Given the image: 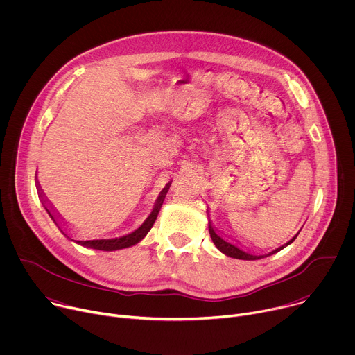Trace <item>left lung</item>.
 I'll use <instances>...</instances> for the list:
<instances>
[{
  "mask_svg": "<svg viewBox=\"0 0 355 355\" xmlns=\"http://www.w3.org/2000/svg\"><path fill=\"white\" fill-rule=\"evenodd\" d=\"M209 234H211V239H212L214 244L218 247L219 251L223 252V254H226V256H229V257H232V259H239V260H259V259H264V257H268V256H271V254H275V252H278V251H281L282 248H285L288 244H291V243L296 239V236H297L299 233H296V236H295L293 239H291L286 244H284V245L275 248L274 251L268 252V254H266V256H254V254H250V252H245V251H243L241 248H239L237 245H234V244L226 241L225 239H222V237L215 232V229L212 227V222H209Z\"/></svg>",
  "mask_w": 355,
  "mask_h": 355,
  "instance_id": "1",
  "label": "left lung"
}]
</instances>
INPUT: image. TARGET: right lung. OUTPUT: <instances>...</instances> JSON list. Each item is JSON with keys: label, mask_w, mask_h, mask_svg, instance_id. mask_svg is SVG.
I'll return each mask as SVG.
<instances>
[{"label": "right lung", "mask_w": 355, "mask_h": 355, "mask_svg": "<svg viewBox=\"0 0 355 355\" xmlns=\"http://www.w3.org/2000/svg\"><path fill=\"white\" fill-rule=\"evenodd\" d=\"M168 188H170V182H168V184L166 185V188L160 192V195H159V198H157V200H156V205H155V208H153V212H151V214L148 215V218L143 222V225H141L140 227H137L135 232H132V233H129V234H126V236H122V237H116V239L74 240V241L78 243V244H81V245H84V247L94 248V250H103V251H115V250H121V248H126V247H130V245L137 244V243L148 233V230L151 229V226L155 225V222H156V219H157V215H159V211H160V208H162V205H163V200H164V198H166V193H167ZM44 208H46L49 216L52 218L53 222L59 226L58 219H56V215L52 212V209H49L47 207H44ZM59 229H60V226H59ZM60 230H62V229H60ZM62 233H63L64 236H67L63 230H62ZM67 237H69V236H67ZM69 239H70V237H69Z\"/></svg>", "instance_id": "right-lung-1"}]
</instances>
